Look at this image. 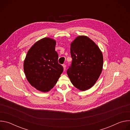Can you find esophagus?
Listing matches in <instances>:
<instances>
[{
    "mask_svg": "<svg viewBox=\"0 0 130 130\" xmlns=\"http://www.w3.org/2000/svg\"><path fill=\"white\" fill-rule=\"evenodd\" d=\"M63 68H64V71H65L66 70V66L65 64H63Z\"/></svg>",
    "mask_w": 130,
    "mask_h": 130,
    "instance_id": "1",
    "label": "esophagus"
}]
</instances>
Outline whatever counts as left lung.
I'll list each match as a JSON object with an SVG mask.
<instances>
[{
  "mask_svg": "<svg viewBox=\"0 0 130 130\" xmlns=\"http://www.w3.org/2000/svg\"><path fill=\"white\" fill-rule=\"evenodd\" d=\"M71 66L67 73L71 83L80 90L93 86L102 70L103 58L99 47L88 37L78 36L70 44Z\"/></svg>",
  "mask_w": 130,
  "mask_h": 130,
  "instance_id": "left-lung-1",
  "label": "left lung"
}]
</instances>
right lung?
<instances>
[{
    "label": "right lung",
    "mask_w": 130,
    "mask_h": 130,
    "mask_svg": "<svg viewBox=\"0 0 130 130\" xmlns=\"http://www.w3.org/2000/svg\"><path fill=\"white\" fill-rule=\"evenodd\" d=\"M56 41L49 38L36 42L28 50L24 70L29 83L37 90L48 92L56 84L63 71L55 50Z\"/></svg>",
    "instance_id": "obj_1"
}]
</instances>
